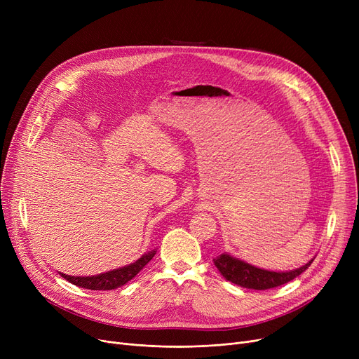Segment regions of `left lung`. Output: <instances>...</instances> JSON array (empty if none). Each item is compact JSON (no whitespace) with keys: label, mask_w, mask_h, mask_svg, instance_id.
Here are the masks:
<instances>
[{"label":"left lung","mask_w":359,"mask_h":359,"mask_svg":"<svg viewBox=\"0 0 359 359\" xmlns=\"http://www.w3.org/2000/svg\"><path fill=\"white\" fill-rule=\"evenodd\" d=\"M311 262L313 260H310L307 265L290 272H271L255 268L246 262L231 257L230 255H221L214 259L217 269L225 279L233 282L236 285L250 290H271L284 285L303 273L311 265Z\"/></svg>","instance_id":"obj_1"}]
</instances>
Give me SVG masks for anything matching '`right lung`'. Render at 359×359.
Returning a JSON list of instances; mask_svg holds the SVG:
<instances>
[{
    "label": "right lung",
    "mask_w": 359,
    "mask_h": 359,
    "mask_svg": "<svg viewBox=\"0 0 359 359\" xmlns=\"http://www.w3.org/2000/svg\"><path fill=\"white\" fill-rule=\"evenodd\" d=\"M156 252H149L144 255L141 259H138L135 263H130L129 266L119 268L115 271H110L106 273H100L96 276H69L65 273H61L64 279H67L71 284L86 288V290H94V291H107V290H116L126 282H129L134 278L147 263L154 257Z\"/></svg>",
    "instance_id": "obj_1"
}]
</instances>
